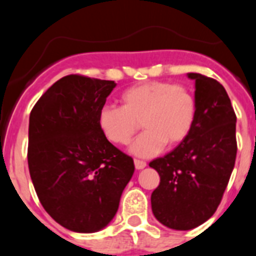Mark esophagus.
<instances>
[{"label":"esophagus","mask_w":256,"mask_h":256,"mask_svg":"<svg viewBox=\"0 0 256 256\" xmlns=\"http://www.w3.org/2000/svg\"><path fill=\"white\" fill-rule=\"evenodd\" d=\"M146 162H144V160H138V159H136L134 160V166L137 170H141V169L146 168Z\"/></svg>","instance_id":"34e87169"}]
</instances>
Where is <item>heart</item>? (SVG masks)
<instances>
[{"label":"heart","instance_id":"b5f03b06","mask_svg":"<svg viewBox=\"0 0 256 256\" xmlns=\"http://www.w3.org/2000/svg\"><path fill=\"white\" fill-rule=\"evenodd\" d=\"M122 108L104 106L98 126L115 144H130L141 126L144 132L133 144L141 158L159 154L165 144L173 148L188 137L196 118V100L186 86L164 80H148L126 88L120 94Z\"/></svg>","mask_w":256,"mask_h":256}]
</instances>
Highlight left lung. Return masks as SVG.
I'll list each match as a JSON object with an SVG mask.
<instances>
[{
	"label": "left lung",
	"instance_id": "8db88e82",
	"mask_svg": "<svg viewBox=\"0 0 256 256\" xmlns=\"http://www.w3.org/2000/svg\"><path fill=\"white\" fill-rule=\"evenodd\" d=\"M195 80L196 118L188 137L151 168L160 176L151 195L155 218L172 230H188L206 222L220 204L237 154L236 114L216 79L188 73Z\"/></svg>",
	"mask_w": 256,
	"mask_h": 256
}]
</instances>
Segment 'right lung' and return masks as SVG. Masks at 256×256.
I'll use <instances>...</instances> for the list:
<instances>
[{"mask_svg":"<svg viewBox=\"0 0 256 256\" xmlns=\"http://www.w3.org/2000/svg\"><path fill=\"white\" fill-rule=\"evenodd\" d=\"M114 80L70 74L40 96L29 116L28 165L40 204L74 232L102 230L134 173L130 156L108 141L98 112Z\"/></svg>","mask_w":256,"mask_h":256,"instance_id":"1","label":"right lung"}]
</instances>
